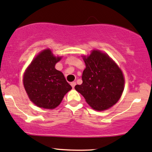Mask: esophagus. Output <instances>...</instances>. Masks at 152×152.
<instances>
[{
	"label": "esophagus",
	"mask_w": 152,
	"mask_h": 152,
	"mask_svg": "<svg viewBox=\"0 0 152 152\" xmlns=\"http://www.w3.org/2000/svg\"><path fill=\"white\" fill-rule=\"evenodd\" d=\"M75 85H76V83L75 82H72L71 83V86H72V87L73 88H74V87L75 86Z\"/></svg>",
	"instance_id": "1"
}]
</instances>
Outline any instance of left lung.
Masks as SVG:
<instances>
[{
	"label": "left lung",
	"mask_w": 152,
	"mask_h": 152,
	"mask_svg": "<svg viewBox=\"0 0 152 152\" xmlns=\"http://www.w3.org/2000/svg\"><path fill=\"white\" fill-rule=\"evenodd\" d=\"M86 69L82 75L83 83L75 88L96 110H104L115 104L124 91L122 72L107 55L93 50L83 58Z\"/></svg>",
	"instance_id": "8db88e82"
}]
</instances>
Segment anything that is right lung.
Segmentation results:
<instances>
[{"label":"right lung","instance_id":"1","mask_svg":"<svg viewBox=\"0 0 152 152\" xmlns=\"http://www.w3.org/2000/svg\"><path fill=\"white\" fill-rule=\"evenodd\" d=\"M61 60L49 49L34 58L23 77V84L30 99L37 106L53 109L59 105L72 86L55 66Z\"/></svg>","mask_w":152,"mask_h":152}]
</instances>
